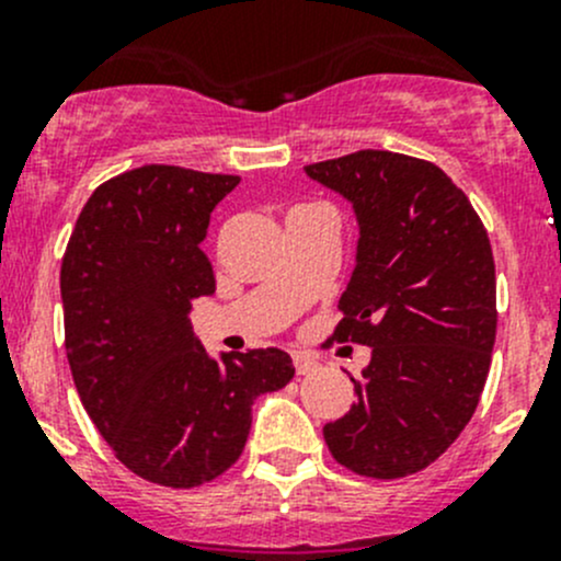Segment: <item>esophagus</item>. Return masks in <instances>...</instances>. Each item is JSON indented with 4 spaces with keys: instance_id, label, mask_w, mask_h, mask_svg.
Instances as JSON below:
<instances>
[{
    "instance_id": "34e87169",
    "label": "esophagus",
    "mask_w": 561,
    "mask_h": 561,
    "mask_svg": "<svg viewBox=\"0 0 561 561\" xmlns=\"http://www.w3.org/2000/svg\"><path fill=\"white\" fill-rule=\"evenodd\" d=\"M293 366H296V375H312V371L317 369V360L309 358V355L298 353V355H293Z\"/></svg>"
}]
</instances>
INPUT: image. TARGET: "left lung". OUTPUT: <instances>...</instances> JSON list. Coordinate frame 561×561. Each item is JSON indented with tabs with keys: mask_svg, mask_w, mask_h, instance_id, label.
<instances>
[{
	"mask_svg": "<svg viewBox=\"0 0 561 561\" xmlns=\"http://www.w3.org/2000/svg\"><path fill=\"white\" fill-rule=\"evenodd\" d=\"M358 214V263L333 342L366 344L355 401L322 434L350 472L407 478L478 410L496 339L491 241L469 197L428 160L364 149L307 165Z\"/></svg>",
	"mask_w": 561,
	"mask_h": 561,
	"instance_id": "1",
	"label": "left lung"
}]
</instances>
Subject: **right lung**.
I'll list each match as a JSON object with an SVG mask.
<instances>
[{
	"label": "right lung",
	"instance_id": "right-lung-1",
	"mask_svg": "<svg viewBox=\"0 0 561 561\" xmlns=\"http://www.w3.org/2000/svg\"><path fill=\"white\" fill-rule=\"evenodd\" d=\"M239 175L144 165L92 192L61 257L65 350L113 456L149 483L195 489L239 461L252 401L293 380L276 347L211 360L190 304L214 293L201 241Z\"/></svg>",
	"mask_w": 561,
	"mask_h": 561
}]
</instances>
